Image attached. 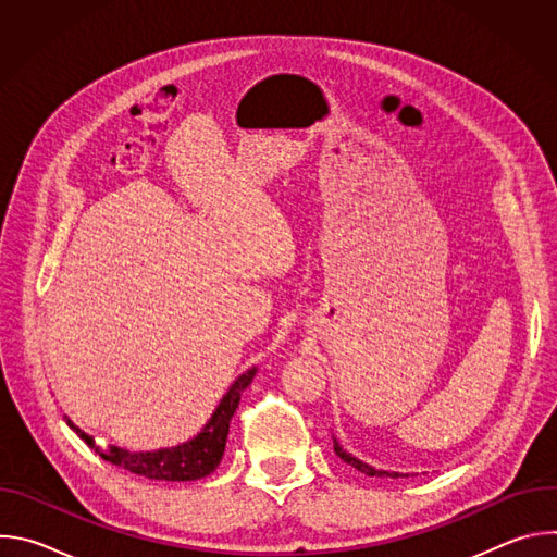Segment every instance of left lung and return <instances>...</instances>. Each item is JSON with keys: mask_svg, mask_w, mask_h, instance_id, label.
Instances as JSON below:
<instances>
[{"mask_svg": "<svg viewBox=\"0 0 557 557\" xmlns=\"http://www.w3.org/2000/svg\"><path fill=\"white\" fill-rule=\"evenodd\" d=\"M333 447H335V454L344 460V462H348L350 467H355V469H359L361 473H366V475H374V479H401L404 473H396V471H383V469H374V467H370V465H366V462H361L359 458H355V456H350L348 451H344L342 449V445L337 443V438H333ZM408 475V473H406Z\"/></svg>", "mask_w": 557, "mask_h": 557, "instance_id": "1", "label": "left lung"}]
</instances>
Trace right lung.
Masks as SVG:
<instances>
[{"label":"right lung","mask_w":557,"mask_h":557,"mask_svg":"<svg viewBox=\"0 0 557 557\" xmlns=\"http://www.w3.org/2000/svg\"><path fill=\"white\" fill-rule=\"evenodd\" d=\"M253 376H256V368L237 376L235 383L228 387V392L222 396L220 406L215 408L205 430L196 438L178 447L158 449V451H125L119 447L101 449V447H95V441L86 432L78 430L72 421H67V425L90 447H95V451L103 460L119 465L132 473L145 475V479H151V481H178V483L198 481V479H205V475H209L220 465L226 436H228V423L237 410V404H240L245 387L253 381Z\"/></svg>","instance_id":"1"}]
</instances>
